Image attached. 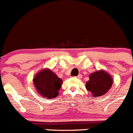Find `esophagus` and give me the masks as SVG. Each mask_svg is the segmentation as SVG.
<instances>
[{"instance_id": "34e87169", "label": "esophagus", "mask_w": 133, "mask_h": 133, "mask_svg": "<svg viewBox=\"0 0 133 133\" xmlns=\"http://www.w3.org/2000/svg\"><path fill=\"white\" fill-rule=\"evenodd\" d=\"M76 78H78V79H80V78H82V75H78V76H77V77H76Z\"/></svg>"}]
</instances>
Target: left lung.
I'll return each instance as SVG.
<instances>
[{
  "label": "left lung",
  "mask_w": 133,
  "mask_h": 133,
  "mask_svg": "<svg viewBox=\"0 0 133 133\" xmlns=\"http://www.w3.org/2000/svg\"><path fill=\"white\" fill-rule=\"evenodd\" d=\"M113 83V79L108 72L103 70H97L89 75V80L86 83V88L92 97L97 98L109 91Z\"/></svg>",
  "instance_id": "1"
}]
</instances>
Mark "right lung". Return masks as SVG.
<instances>
[{
  "label": "right lung",
  "instance_id": "add662e5",
  "mask_svg": "<svg viewBox=\"0 0 133 133\" xmlns=\"http://www.w3.org/2000/svg\"><path fill=\"white\" fill-rule=\"evenodd\" d=\"M33 83L41 96L47 98H55L58 95L63 80L57 77L51 70L44 69L35 76Z\"/></svg>",
  "mask_w": 133,
  "mask_h": 133
}]
</instances>
